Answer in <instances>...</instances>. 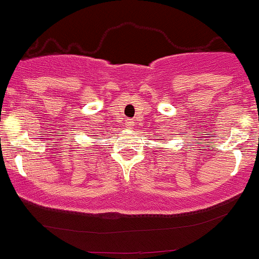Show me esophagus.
Masks as SVG:
<instances>
[{"label":"esophagus","mask_w":259,"mask_h":259,"mask_svg":"<svg viewBox=\"0 0 259 259\" xmlns=\"http://www.w3.org/2000/svg\"><path fill=\"white\" fill-rule=\"evenodd\" d=\"M126 126L127 127H132L133 126V121H132V119H126Z\"/></svg>","instance_id":"esophagus-1"}]
</instances>
